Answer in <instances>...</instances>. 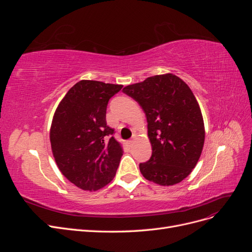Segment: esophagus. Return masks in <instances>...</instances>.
Wrapping results in <instances>:
<instances>
[{
    "label": "esophagus",
    "mask_w": 252,
    "mask_h": 252,
    "mask_svg": "<svg viewBox=\"0 0 252 252\" xmlns=\"http://www.w3.org/2000/svg\"><path fill=\"white\" fill-rule=\"evenodd\" d=\"M133 140H129V141H127V145H128V146H131V145L133 144Z\"/></svg>",
    "instance_id": "1"
}]
</instances>
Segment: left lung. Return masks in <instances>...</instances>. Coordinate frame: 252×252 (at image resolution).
<instances>
[{
    "mask_svg": "<svg viewBox=\"0 0 252 252\" xmlns=\"http://www.w3.org/2000/svg\"><path fill=\"white\" fill-rule=\"evenodd\" d=\"M123 91L146 113L152 156L140 164L143 177L161 186L178 184L191 173L205 142L202 111L191 89L177 75L165 73Z\"/></svg>",
    "mask_w": 252,
    "mask_h": 252,
    "instance_id": "8db88e82",
    "label": "left lung"
}]
</instances>
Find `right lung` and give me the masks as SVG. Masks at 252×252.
I'll return each instance as SVG.
<instances>
[{"label":"right lung","mask_w":252,"mask_h":252,"mask_svg":"<svg viewBox=\"0 0 252 252\" xmlns=\"http://www.w3.org/2000/svg\"><path fill=\"white\" fill-rule=\"evenodd\" d=\"M123 85L82 80L73 85L53 114L49 139L64 177L85 191H96L117 173L123 147L107 126L109 98Z\"/></svg>","instance_id":"right-lung-1"}]
</instances>
